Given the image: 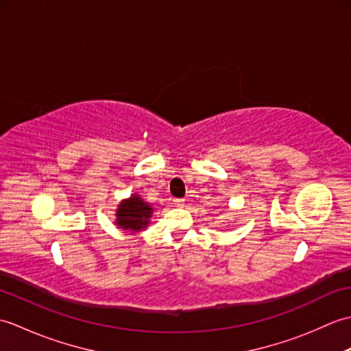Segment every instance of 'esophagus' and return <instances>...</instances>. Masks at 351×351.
<instances>
[{"label":"esophagus","instance_id":"obj_1","mask_svg":"<svg viewBox=\"0 0 351 351\" xmlns=\"http://www.w3.org/2000/svg\"><path fill=\"white\" fill-rule=\"evenodd\" d=\"M173 202H175V205H176V206H184V204H185V200H184V199H175V200H173Z\"/></svg>","mask_w":351,"mask_h":351}]
</instances>
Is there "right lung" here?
I'll use <instances>...</instances> for the list:
<instances>
[{"label":"right lung","mask_w":351,"mask_h":351,"mask_svg":"<svg viewBox=\"0 0 351 351\" xmlns=\"http://www.w3.org/2000/svg\"><path fill=\"white\" fill-rule=\"evenodd\" d=\"M152 214V205L145 202L137 193H132L128 199L121 200V204L117 205L114 223L121 229L136 234L140 232V230H145L149 226Z\"/></svg>","instance_id":"add662e5"}]
</instances>
